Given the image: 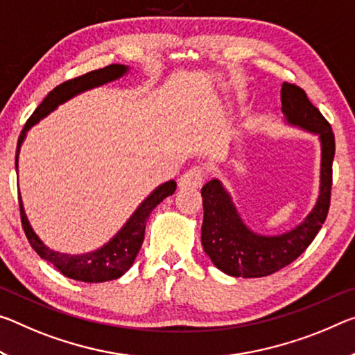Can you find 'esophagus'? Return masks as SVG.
Masks as SVG:
<instances>
[{"label":"esophagus","mask_w":355,"mask_h":355,"mask_svg":"<svg viewBox=\"0 0 355 355\" xmlns=\"http://www.w3.org/2000/svg\"><path fill=\"white\" fill-rule=\"evenodd\" d=\"M204 168L196 166L193 168H189L182 175L178 182V187L182 189H187V188H199L202 184V180H204Z\"/></svg>","instance_id":"obj_1"}]
</instances>
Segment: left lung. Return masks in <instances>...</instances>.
Listing matches in <instances>:
<instances>
[{
	"mask_svg": "<svg viewBox=\"0 0 355 355\" xmlns=\"http://www.w3.org/2000/svg\"><path fill=\"white\" fill-rule=\"evenodd\" d=\"M281 104L286 125L311 132L319 139L320 172L316 204L295 227L283 234L266 235L246 226L232 196L218 178L205 183L202 188V246L215 267L229 277L261 278L289 266L308 248L327 218L331 162L335 156L334 132L300 87L284 82L281 87Z\"/></svg>",
	"mask_w": 355,
	"mask_h": 355,
	"instance_id": "left-lung-1",
	"label": "left lung"
}]
</instances>
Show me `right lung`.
Listing matches in <instances>:
<instances>
[{"mask_svg": "<svg viewBox=\"0 0 355 355\" xmlns=\"http://www.w3.org/2000/svg\"><path fill=\"white\" fill-rule=\"evenodd\" d=\"M129 69L131 67L125 64H110L103 67V69L92 71L85 76L72 78V80H67L53 88L47 94L46 99L39 104L37 109L33 112V115L26 121L24 131L20 134L15 155L17 173H19V153L21 144H24L26 137V132L33 126L52 114L53 110L58 109L61 104L67 103V101L78 96V94L88 92V89L103 87L105 83L115 82L118 78L125 77ZM175 189L177 183L173 180H168V182H164L159 187H156L147 198L140 202L136 211L129 216L128 221L123 224V227L118 230L114 237L101 246V248L89 252H82V254H69V252H61L49 248L37 237L35 230H33L31 224L26 218L24 202H21L19 194L21 226H24L26 239L33 246V250L42 259H46L47 262L52 263L53 267H56V270L63 273L64 277L76 281H83V283H104V281H112L123 277L132 267V263L139 254L140 246L144 243L145 226H147L150 213L166 198L175 193Z\"/></svg>", "mask_w": 355, "mask_h": 355, "instance_id": "obj_1", "label": "right lung"}]
</instances>
